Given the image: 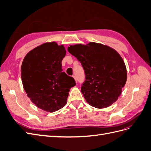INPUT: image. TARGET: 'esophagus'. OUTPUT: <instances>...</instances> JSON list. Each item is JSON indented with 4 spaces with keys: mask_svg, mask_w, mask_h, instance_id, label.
I'll use <instances>...</instances> for the list:
<instances>
[{
    "mask_svg": "<svg viewBox=\"0 0 151 151\" xmlns=\"http://www.w3.org/2000/svg\"><path fill=\"white\" fill-rule=\"evenodd\" d=\"M73 78L74 79V80H75V81H76V83H77V79L76 76H73Z\"/></svg>",
    "mask_w": 151,
    "mask_h": 151,
    "instance_id": "obj_1",
    "label": "esophagus"
}]
</instances>
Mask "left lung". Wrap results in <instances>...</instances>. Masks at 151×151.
<instances>
[{
	"mask_svg": "<svg viewBox=\"0 0 151 151\" xmlns=\"http://www.w3.org/2000/svg\"><path fill=\"white\" fill-rule=\"evenodd\" d=\"M67 49L85 71L81 92L87 103L99 109L111 106L120 96L127 79L120 55L110 47L95 42L70 45Z\"/></svg>",
	"mask_w": 151,
	"mask_h": 151,
	"instance_id": "obj_1",
	"label": "left lung"
}]
</instances>
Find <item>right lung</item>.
<instances>
[{"label": "right lung", "mask_w": 151, "mask_h": 151, "mask_svg": "<svg viewBox=\"0 0 151 151\" xmlns=\"http://www.w3.org/2000/svg\"><path fill=\"white\" fill-rule=\"evenodd\" d=\"M66 55L63 45L47 42L26 54L21 65L22 86L31 102L40 109L53 113L67 103L74 79L62 72Z\"/></svg>", "instance_id": "1"}]
</instances>
